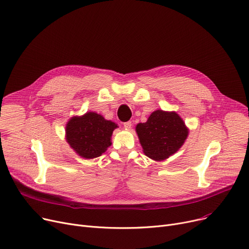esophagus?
Masks as SVG:
<instances>
[{
	"label": "esophagus",
	"instance_id": "esophagus-1",
	"mask_svg": "<svg viewBox=\"0 0 249 249\" xmlns=\"http://www.w3.org/2000/svg\"><path fill=\"white\" fill-rule=\"evenodd\" d=\"M123 125H124V128H125V129H128V130H129V129H131V127H132V122H131V121H127V122H125Z\"/></svg>",
	"mask_w": 249,
	"mask_h": 249
}]
</instances>
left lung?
<instances>
[{"label":"left lung","instance_id":"1","mask_svg":"<svg viewBox=\"0 0 249 249\" xmlns=\"http://www.w3.org/2000/svg\"><path fill=\"white\" fill-rule=\"evenodd\" d=\"M136 132L146 156L161 161L176 153L184 144L188 129L176 112L154 111L145 123L136 126Z\"/></svg>","mask_w":249,"mask_h":249}]
</instances>
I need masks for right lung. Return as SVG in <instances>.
<instances>
[{
  "label": "right lung",
  "instance_id": "add662e5",
  "mask_svg": "<svg viewBox=\"0 0 249 249\" xmlns=\"http://www.w3.org/2000/svg\"><path fill=\"white\" fill-rule=\"evenodd\" d=\"M117 124L95 112L74 116L66 125V140L73 150L85 159L101 156L111 146V136Z\"/></svg>",
  "mask_w": 249,
  "mask_h": 249
}]
</instances>
